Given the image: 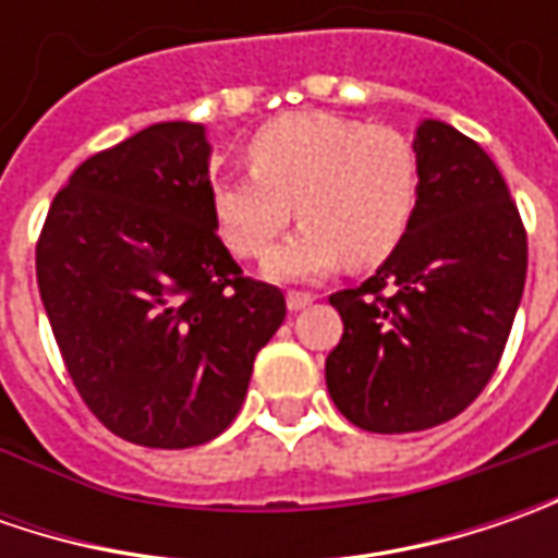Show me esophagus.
<instances>
[{"instance_id":"esophagus-1","label":"esophagus","mask_w":558,"mask_h":558,"mask_svg":"<svg viewBox=\"0 0 558 558\" xmlns=\"http://www.w3.org/2000/svg\"><path fill=\"white\" fill-rule=\"evenodd\" d=\"M286 304H289L291 313H298L304 311V307H311L313 298L311 294H304V291H289V294H286Z\"/></svg>"}]
</instances>
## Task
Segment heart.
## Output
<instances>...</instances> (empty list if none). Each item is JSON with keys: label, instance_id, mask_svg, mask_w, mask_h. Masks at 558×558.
Masks as SVG:
<instances>
[{"label": "heart", "instance_id": "1", "mask_svg": "<svg viewBox=\"0 0 558 558\" xmlns=\"http://www.w3.org/2000/svg\"><path fill=\"white\" fill-rule=\"evenodd\" d=\"M247 167L251 173L214 183L210 210L239 257H264L291 214L304 220L267 257L276 282H311L344 260L378 264L416 214V151L395 126L332 111L286 114L247 142Z\"/></svg>", "mask_w": 558, "mask_h": 558}]
</instances>
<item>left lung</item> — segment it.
I'll return each mask as SVG.
<instances>
[{"label":"left lung","instance_id":"obj_1","mask_svg":"<svg viewBox=\"0 0 558 558\" xmlns=\"http://www.w3.org/2000/svg\"><path fill=\"white\" fill-rule=\"evenodd\" d=\"M418 202L403 242L360 289L329 298L344 335L326 356L341 416L363 432H425L482 395L504 356L527 235L497 163L450 123L413 140Z\"/></svg>","mask_w":558,"mask_h":558}]
</instances>
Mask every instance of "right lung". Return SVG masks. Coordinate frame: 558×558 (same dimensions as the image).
I'll return each mask as SVG.
<instances>
[{"mask_svg": "<svg viewBox=\"0 0 558 558\" xmlns=\"http://www.w3.org/2000/svg\"><path fill=\"white\" fill-rule=\"evenodd\" d=\"M202 123L145 126L74 170L36 242V282L83 403L118 438L183 450L239 416L286 319L210 210Z\"/></svg>", "mask_w": 558, "mask_h": 558, "instance_id": "add662e5", "label": "right lung"}]
</instances>
